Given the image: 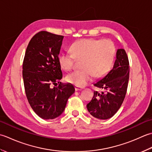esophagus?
<instances>
[{"label": "esophagus", "mask_w": 152, "mask_h": 152, "mask_svg": "<svg viewBox=\"0 0 152 152\" xmlns=\"http://www.w3.org/2000/svg\"><path fill=\"white\" fill-rule=\"evenodd\" d=\"M75 89L76 91H80V90H82L83 88L80 87V86H75Z\"/></svg>", "instance_id": "esophagus-1"}]
</instances>
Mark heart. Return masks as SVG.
Instances as JSON below:
<instances>
[{
    "label": "heart",
    "mask_w": 152,
    "mask_h": 152,
    "mask_svg": "<svg viewBox=\"0 0 152 152\" xmlns=\"http://www.w3.org/2000/svg\"><path fill=\"white\" fill-rule=\"evenodd\" d=\"M71 52L59 56L58 60L62 69H72L76 60H83L82 69L76 70L66 77L68 83L83 87L95 77L100 78L108 73L113 66L115 46L110 40L85 39L74 42Z\"/></svg>",
    "instance_id": "heart-1"
}]
</instances>
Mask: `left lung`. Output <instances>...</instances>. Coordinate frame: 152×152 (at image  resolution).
I'll use <instances>...</instances> for the list:
<instances>
[{
	"label": "left lung",
	"mask_w": 152,
	"mask_h": 152,
	"mask_svg": "<svg viewBox=\"0 0 152 152\" xmlns=\"http://www.w3.org/2000/svg\"><path fill=\"white\" fill-rule=\"evenodd\" d=\"M129 79V62L123 48L117 49L113 67L106 76L94 85L105 90L94 91L92 100L86 105L88 112L95 118L107 119L117 113L125 99Z\"/></svg>",
	"instance_id": "8db88e82"
}]
</instances>
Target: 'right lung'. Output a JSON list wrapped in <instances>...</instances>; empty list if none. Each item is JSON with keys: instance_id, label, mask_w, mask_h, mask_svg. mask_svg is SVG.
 Masks as SVG:
<instances>
[{"instance_id": "add662e5", "label": "right lung", "mask_w": 152, "mask_h": 152, "mask_svg": "<svg viewBox=\"0 0 152 152\" xmlns=\"http://www.w3.org/2000/svg\"><path fill=\"white\" fill-rule=\"evenodd\" d=\"M63 39L44 31L37 33L29 41L23 59L26 96L33 111L43 119L60 116L75 92L72 85L60 82L63 75L58 58Z\"/></svg>"}]
</instances>
